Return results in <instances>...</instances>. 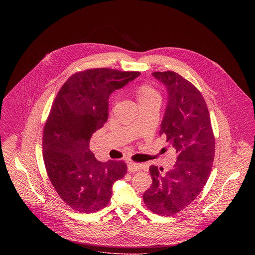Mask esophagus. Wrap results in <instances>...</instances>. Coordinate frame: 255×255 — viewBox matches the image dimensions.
I'll return each mask as SVG.
<instances>
[{"instance_id":"34e87169","label":"esophagus","mask_w":255,"mask_h":255,"mask_svg":"<svg viewBox=\"0 0 255 255\" xmlns=\"http://www.w3.org/2000/svg\"><path fill=\"white\" fill-rule=\"evenodd\" d=\"M127 166H128L129 172H136V171L142 169V164L137 163V162H133V161H129L127 163Z\"/></svg>"}]
</instances>
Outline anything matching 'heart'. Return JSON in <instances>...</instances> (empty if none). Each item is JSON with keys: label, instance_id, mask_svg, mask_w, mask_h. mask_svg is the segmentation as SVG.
Returning <instances> with one entry per match:
<instances>
[{"label": "heart", "instance_id": "heart-1", "mask_svg": "<svg viewBox=\"0 0 255 255\" xmlns=\"http://www.w3.org/2000/svg\"><path fill=\"white\" fill-rule=\"evenodd\" d=\"M138 101L143 99H149L153 97H158V94L156 90L148 85H141L137 90Z\"/></svg>", "mask_w": 255, "mask_h": 255}]
</instances>
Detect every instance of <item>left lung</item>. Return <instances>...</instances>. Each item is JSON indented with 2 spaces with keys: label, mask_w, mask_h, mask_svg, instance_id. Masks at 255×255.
Listing matches in <instances>:
<instances>
[{
  "label": "left lung",
  "mask_w": 255,
  "mask_h": 255,
  "mask_svg": "<svg viewBox=\"0 0 255 255\" xmlns=\"http://www.w3.org/2000/svg\"><path fill=\"white\" fill-rule=\"evenodd\" d=\"M153 75L167 88L168 103L159 133L176 149L177 161L165 175H161V168L150 166L153 182L143 201L155 214L171 216L189 206L206 185L215 137L201 92L179 73L167 71Z\"/></svg>",
  "instance_id": "8db88e82"
}]
</instances>
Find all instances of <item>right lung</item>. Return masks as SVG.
Here are the masks:
<instances>
[{"instance_id": "1", "label": "right lung", "mask_w": 255, "mask_h": 255, "mask_svg": "<svg viewBox=\"0 0 255 255\" xmlns=\"http://www.w3.org/2000/svg\"><path fill=\"white\" fill-rule=\"evenodd\" d=\"M139 74L108 68L78 72L53 101L44 127L43 158L55 191L75 211L93 213L107 206L114 182L127 172L122 160H97L89 145L108 120L110 95Z\"/></svg>"}]
</instances>
